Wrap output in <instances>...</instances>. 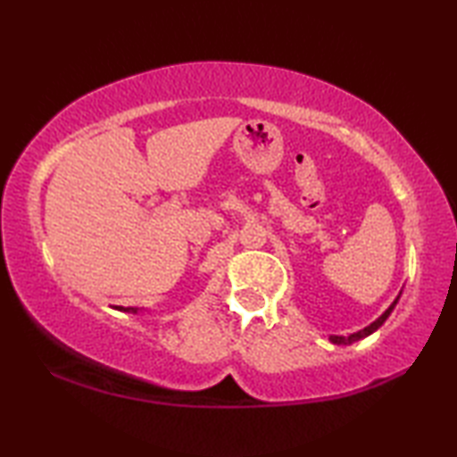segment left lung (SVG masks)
Here are the masks:
<instances>
[{
    "label": "left lung",
    "mask_w": 457,
    "mask_h": 457,
    "mask_svg": "<svg viewBox=\"0 0 457 457\" xmlns=\"http://www.w3.org/2000/svg\"><path fill=\"white\" fill-rule=\"evenodd\" d=\"M401 292H403V290H401ZM401 292H399V296H397L395 300H393L391 306L386 308V311H385L381 316H378L377 320L370 322L369 327H365V328L359 330V332H353V335H349V337H338V335H330V337H328L330 343H332V345H353V343H357V340H361V338H367L369 335H373V332H377L378 328H381L383 324H385V320L389 319V314L393 312V308H395V306H397V303H399V298H401Z\"/></svg>",
    "instance_id": "left-lung-1"
}]
</instances>
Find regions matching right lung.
<instances>
[{
    "mask_svg": "<svg viewBox=\"0 0 457 457\" xmlns=\"http://www.w3.org/2000/svg\"><path fill=\"white\" fill-rule=\"evenodd\" d=\"M114 308H117V311H122V312H130V314L141 312V311H138V308H125V306H114Z\"/></svg>",
    "mask_w": 457,
    "mask_h": 457,
    "instance_id": "obj_1",
    "label": "right lung"
}]
</instances>
